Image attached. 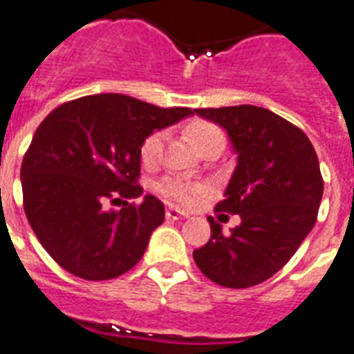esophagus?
Here are the masks:
<instances>
[{"label":"esophagus","mask_w":354,"mask_h":354,"mask_svg":"<svg viewBox=\"0 0 354 354\" xmlns=\"http://www.w3.org/2000/svg\"><path fill=\"white\" fill-rule=\"evenodd\" d=\"M165 214H167L169 220H180V218H187L185 212L180 211V209H174V207H169Z\"/></svg>","instance_id":"1"}]
</instances>
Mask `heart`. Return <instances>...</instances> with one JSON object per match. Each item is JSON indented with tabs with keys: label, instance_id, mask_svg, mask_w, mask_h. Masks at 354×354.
<instances>
[{
	"label": "heart",
	"instance_id": "obj_1",
	"mask_svg": "<svg viewBox=\"0 0 354 354\" xmlns=\"http://www.w3.org/2000/svg\"><path fill=\"white\" fill-rule=\"evenodd\" d=\"M187 138L192 143V147L198 152L203 151L209 145H223L225 143V136L223 131L214 123L207 122V120H194L187 125L185 129ZM163 140L165 134L162 131H152L151 134L143 138L142 145H140V158H142L143 165H154L158 162V158L162 154ZM158 191L162 192L163 196H167L169 200L182 203V205L191 207L198 203V200L202 198L203 187L192 185V183H185L178 178H165L163 182H160Z\"/></svg>",
	"mask_w": 354,
	"mask_h": 354
}]
</instances>
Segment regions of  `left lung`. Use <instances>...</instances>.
Segmentation results:
<instances>
[{
    "instance_id": "1",
    "label": "left lung",
    "mask_w": 354,
    "mask_h": 354,
    "mask_svg": "<svg viewBox=\"0 0 354 354\" xmlns=\"http://www.w3.org/2000/svg\"><path fill=\"white\" fill-rule=\"evenodd\" d=\"M194 112L231 138L238 165L214 211L240 214L242 223L223 232L214 218H207L211 238L192 258L218 286H258L291 260L317 222L324 194L317 152L306 132L263 107Z\"/></svg>"
}]
</instances>
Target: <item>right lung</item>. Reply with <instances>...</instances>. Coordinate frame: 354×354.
Instances as JSON below:
<instances>
[{"mask_svg":"<svg viewBox=\"0 0 354 354\" xmlns=\"http://www.w3.org/2000/svg\"><path fill=\"white\" fill-rule=\"evenodd\" d=\"M187 107L162 109L125 94H94L54 109L21 163L23 209L43 249L83 280H111L142 260L165 218L156 196H142L140 145ZM122 201L120 212L109 203Z\"/></svg>","mask_w":354,"mask_h":354,"instance_id":"add662e5","label":"right lung"}]
</instances>
